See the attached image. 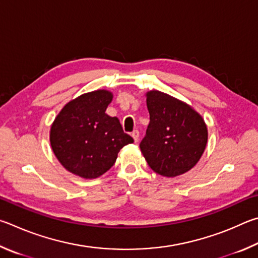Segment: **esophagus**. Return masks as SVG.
<instances>
[{
    "instance_id": "1",
    "label": "esophagus",
    "mask_w": 258,
    "mask_h": 258,
    "mask_svg": "<svg viewBox=\"0 0 258 258\" xmlns=\"http://www.w3.org/2000/svg\"><path fill=\"white\" fill-rule=\"evenodd\" d=\"M132 136H133V138H134L135 143H137L138 139H139V132H138V130H134L133 134H132Z\"/></svg>"
}]
</instances>
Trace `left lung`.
Instances as JSON below:
<instances>
[{
  "mask_svg": "<svg viewBox=\"0 0 258 258\" xmlns=\"http://www.w3.org/2000/svg\"><path fill=\"white\" fill-rule=\"evenodd\" d=\"M150 124L141 151L154 172L173 178L191 170L205 151L207 125L195 108L160 90L146 93Z\"/></svg>",
  "mask_w": 258,
  "mask_h": 258,
  "instance_id": "8db88e82",
  "label": "left lung"
}]
</instances>
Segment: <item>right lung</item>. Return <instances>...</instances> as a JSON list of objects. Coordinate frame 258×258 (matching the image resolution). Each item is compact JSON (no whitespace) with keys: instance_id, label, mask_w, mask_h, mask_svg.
Instances as JSON below:
<instances>
[{"instance_id":"1","label":"right lung","mask_w":258,"mask_h":258,"mask_svg":"<svg viewBox=\"0 0 258 258\" xmlns=\"http://www.w3.org/2000/svg\"><path fill=\"white\" fill-rule=\"evenodd\" d=\"M113 94L97 89L68 102L49 130L52 151L63 168L84 179H96L115 163L117 153L134 139L116 116L105 111Z\"/></svg>"}]
</instances>
